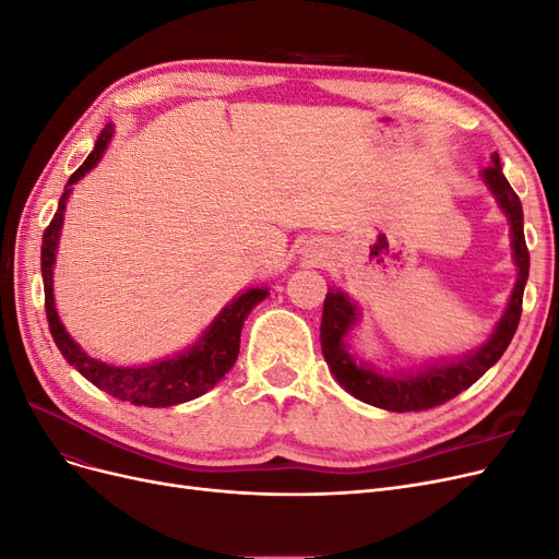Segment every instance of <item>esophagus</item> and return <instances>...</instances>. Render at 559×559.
Listing matches in <instances>:
<instances>
[{"label":"esophagus","mask_w":559,"mask_h":559,"mask_svg":"<svg viewBox=\"0 0 559 559\" xmlns=\"http://www.w3.org/2000/svg\"><path fill=\"white\" fill-rule=\"evenodd\" d=\"M317 257H319V259H321V253H317Z\"/></svg>","instance_id":"1"}]
</instances>
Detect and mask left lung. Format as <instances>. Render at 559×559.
Returning <instances> with one entry per match:
<instances>
[{"instance_id": "left-lung-1", "label": "left lung", "mask_w": 559, "mask_h": 559, "mask_svg": "<svg viewBox=\"0 0 559 559\" xmlns=\"http://www.w3.org/2000/svg\"><path fill=\"white\" fill-rule=\"evenodd\" d=\"M480 181L495 195L503 216L509 218L513 263L518 267V280L511 292L509 306H506L501 319L497 321L495 331L489 333V337L478 349L452 361H427L415 366L413 370H384L376 364L364 361L349 349L347 337L354 326H359L361 310L345 292L331 286L324 300V312H321V352H324V359L333 378L354 399L392 413L436 408V405L454 399L473 382L480 380L501 359L506 347L511 345L522 312L524 284H527L530 277V251L527 242H524L522 205L520 198L511 189V183L503 177L499 154H492V165L480 173Z\"/></svg>"}]
</instances>
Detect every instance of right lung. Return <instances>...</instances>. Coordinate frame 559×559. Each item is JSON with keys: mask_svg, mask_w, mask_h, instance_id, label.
Instances as JSON below:
<instances>
[{"mask_svg": "<svg viewBox=\"0 0 559 559\" xmlns=\"http://www.w3.org/2000/svg\"><path fill=\"white\" fill-rule=\"evenodd\" d=\"M111 138H114V126L109 123L103 132H99L95 148L91 151L88 158L83 160V165L70 177V181H67L53 222H50V226L44 233L41 277H44V296H46V319H48L50 335H53V341L62 352L64 361L74 366L79 373L88 382H93L97 389H103V392L111 394L114 399L128 401L132 405L167 408V405L186 403L207 394L210 389L228 373L235 359H238L245 319L261 300H265L267 286H251V289L240 292L230 302H226L222 312L212 319V324L200 333L198 341L186 349L177 352L175 357H165L142 366H114V364L88 357L74 337L67 333L64 324L58 317L56 298H53V267H56V253H58V242H60L62 224H64L67 198H70L74 183L86 177L93 167L103 160Z\"/></svg>", "mask_w": 559, "mask_h": 559, "instance_id": "obj_1", "label": "right lung"}]
</instances>
